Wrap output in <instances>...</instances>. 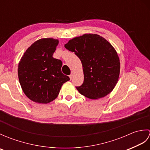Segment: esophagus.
Segmentation results:
<instances>
[{"instance_id": "1", "label": "esophagus", "mask_w": 150, "mask_h": 150, "mask_svg": "<svg viewBox=\"0 0 150 150\" xmlns=\"http://www.w3.org/2000/svg\"><path fill=\"white\" fill-rule=\"evenodd\" d=\"M69 77L70 79H72V78H73V74H71V75H70L69 76Z\"/></svg>"}]
</instances>
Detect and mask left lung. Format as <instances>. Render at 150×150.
I'll return each instance as SVG.
<instances>
[{"instance_id":"1","label":"left lung","mask_w":150,"mask_h":150,"mask_svg":"<svg viewBox=\"0 0 150 150\" xmlns=\"http://www.w3.org/2000/svg\"><path fill=\"white\" fill-rule=\"evenodd\" d=\"M64 47L75 52L82 62L84 82L76 87L91 99L106 96L115 86L120 74V60L116 50L97 34H84L69 40Z\"/></svg>"}]
</instances>
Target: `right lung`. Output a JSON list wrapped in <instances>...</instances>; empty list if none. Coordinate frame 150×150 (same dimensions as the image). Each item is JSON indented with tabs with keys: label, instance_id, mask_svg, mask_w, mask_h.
I'll use <instances>...</instances> for the list:
<instances>
[{
	"label": "right lung",
	"instance_id": "1",
	"mask_svg": "<svg viewBox=\"0 0 150 150\" xmlns=\"http://www.w3.org/2000/svg\"><path fill=\"white\" fill-rule=\"evenodd\" d=\"M59 40L44 38L28 47L18 63V76L22 91L35 103L47 104L58 96L69 80L61 71L62 62L54 59Z\"/></svg>",
	"mask_w": 150,
	"mask_h": 150
}]
</instances>
